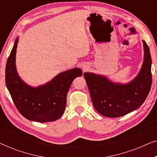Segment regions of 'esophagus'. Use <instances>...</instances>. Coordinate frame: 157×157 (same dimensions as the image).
I'll list each match as a JSON object with an SVG mask.
<instances>
[{"instance_id": "34e87169", "label": "esophagus", "mask_w": 157, "mask_h": 157, "mask_svg": "<svg viewBox=\"0 0 157 157\" xmlns=\"http://www.w3.org/2000/svg\"><path fill=\"white\" fill-rule=\"evenodd\" d=\"M83 68H85V69H86V67H83Z\"/></svg>"}]
</instances>
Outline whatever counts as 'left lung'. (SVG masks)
I'll use <instances>...</instances> for the list:
<instances>
[{
  "mask_svg": "<svg viewBox=\"0 0 157 157\" xmlns=\"http://www.w3.org/2000/svg\"><path fill=\"white\" fill-rule=\"evenodd\" d=\"M143 43L142 67L132 82L122 85L92 73L83 74L94 108L104 117L117 118L127 114L138 109L147 98L152 83L151 58L149 46L144 40Z\"/></svg>",
  "mask_w": 157,
  "mask_h": 157,
  "instance_id": "1",
  "label": "left lung"
}]
</instances>
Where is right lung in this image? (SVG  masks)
<instances>
[{"label": "right lung", "mask_w": 157, "mask_h": 157, "mask_svg": "<svg viewBox=\"0 0 157 157\" xmlns=\"http://www.w3.org/2000/svg\"><path fill=\"white\" fill-rule=\"evenodd\" d=\"M17 38L6 66V84L15 106L21 114L30 121H56L65 110L66 97L73 81L82 76L78 68L66 71L50 82L37 88L28 86L20 78L16 68Z\"/></svg>", "instance_id": "1"}]
</instances>
